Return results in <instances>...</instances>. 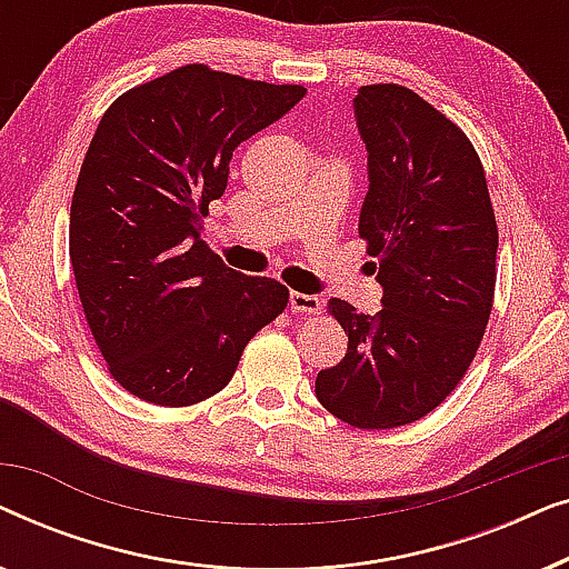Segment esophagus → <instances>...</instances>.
<instances>
[{"mask_svg": "<svg viewBox=\"0 0 569 569\" xmlns=\"http://www.w3.org/2000/svg\"><path fill=\"white\" fill-rule=\"evenodd\" d=\"M290 310L292 313L302 316H316L321 310V300L316 295H302V292H290Z\"/></svg>", "mask_w": 569, "mask_h": 569, "instance_id": "esophagus-1", "label": "esophagus"}]
</instances>
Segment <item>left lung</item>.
I'll return each mask as SVG.
<instances>
[{"mask_svg":"<svg viewBox=\"0 0 569 569\" xmlns=\"http://www.w3.org/2000/svg\"><path fill=\"white\" fill-rule=\"evenodd\" d=\"M355 113L370 168L360 238L383 308L326 302L349 341L316 396L341 422L391 430L438 409L477 357L500 238L485 166L446 113L393 82L362 84Z\"/></svg>","mask_w":569,"mask_h":569,"instance_id":"8db88e82","label":"left lung"}]
</instances>
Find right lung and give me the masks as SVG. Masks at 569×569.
Here are the masks:
<instances>
[{
  "label": "right lung",
  "instance_id": "add662e5",
  "mask_svg": "<svg viewBox=\"0 0 569 569\" xmlns=\"http://www.w3.org/2000/svg\"><path fill=\"white\" fill-rule=\"evenodd\" d=\"M302 84L186 64L113 100L69 212L77 292L116 383L158 407L220 393L287 308L271 277L228 269L201 240L232 150L290 111Z\"/></svg>",
  "mask_w": 569,
  "mask_h": 569
}]
</instances>
